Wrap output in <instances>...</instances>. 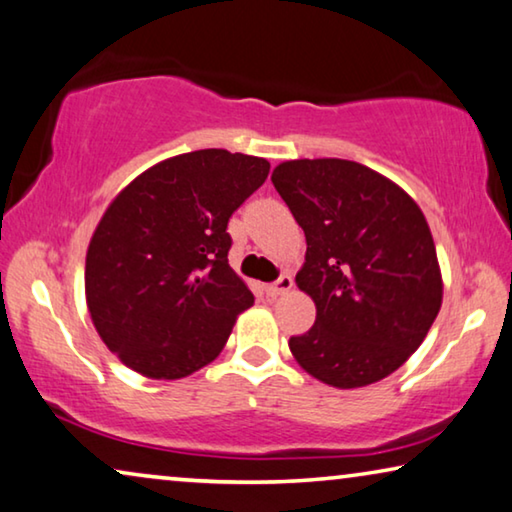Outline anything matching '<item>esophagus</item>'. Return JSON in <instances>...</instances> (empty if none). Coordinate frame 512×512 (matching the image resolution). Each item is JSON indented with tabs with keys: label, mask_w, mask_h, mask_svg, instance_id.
I'll use <instances>...</instances> for the list:
<instances>
[{
	"label": "esophagus",
	"mask_w": 512,
	"mask_h": 512,
	"mask_svg": "<svg viewBox=\"0 0 512 512\" xmlns=\"http://www.w3.org/2000/svg\"><path fill=\"white\" fill-rule=\"evenodd\" d=\"M290 288H293V277H290V274H281V277H279L277 281H274V283H267V286H265V295L272 297V300H277L279 295L288 293Z\"/></svg>",
	"instance_id": "esophagus-1"
}]
</instances>
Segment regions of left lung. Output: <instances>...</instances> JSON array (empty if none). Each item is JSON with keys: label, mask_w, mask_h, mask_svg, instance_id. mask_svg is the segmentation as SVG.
Masks as SVG:
<instances>
[{"label": "left lung", "mask_w": 512, "mask_h": 512, "mask_svg": "<svg viewBox=\"0 0 512 512\" xmlns=\"http://www.w3.org/2000/svg\"><path fill=\"white\" fill-rule=\"evenodd\" d=\"M274 190L306 235L297 286L316 322L288 348L336 389L380 382L412 357L442 306V272L421 208L359 162H281Z\"/></svg>", "instance_id": "1"}]
</instances>
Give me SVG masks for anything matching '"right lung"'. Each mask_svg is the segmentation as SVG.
I'll return each mask as SVG.
<instances>
[{
  "instance_id": "1",
  "label": "right lung",
  "mask_w": 512,
  "mask_h": 512,
  "mask_svg": "<svg viewBox=\"0 0 512 512\" xmlns=\"http://www.w3.org/2000/svg\"><path fill=\"white\" fill-rule=\"evenodd\" d=\"M270 174L224 148L169 157L109 203L86 251V306L125 366L180 380L215 359L254 295L229 265V219Z\"/></svg>"
}]
</instances>
